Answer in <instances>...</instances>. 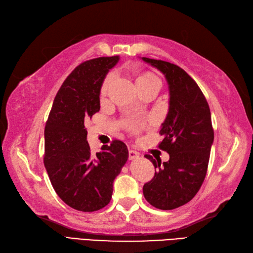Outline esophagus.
Here are the masks:
<instances>
[{"label":"esophagus","instance_id":"obj_1","mask_svg":"<svg viewBox=\"0 0 253 253\" xmlns=\"http://www.w3.org/2000/svg\"><path fill=\"white\" fill-rule=\"evenodd\" d=\"M139 158V153L134 150H128V159L130 160H136Z\"/></svg>","mask_w":253,"mask_h":253}]
</instances>
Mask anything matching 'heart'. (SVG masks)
<instances>
[{
	"label": "heart",
	"instance_id": "1",
	"mask_svg": "<svg viewBox=\"0 0 253 253\" xmlns=\"http://www.w3.org/2000/svg\"><path fill=\"white\" fill-rule=\"evenodd\" d=\"M113 80H114L113 74H108L105 80H104L102 88H101V95L102 96H105L107 94L110 84H113ZM135 84H136L137 89H139V88L148 87V85H153V84L161 85V80H160L159 77L156 76L155 74L151 72H143V73L138 74V75L135 77Z\"/></svg>",
	"mask_w": 253,
	"mask_h": 253
}]
</instances>
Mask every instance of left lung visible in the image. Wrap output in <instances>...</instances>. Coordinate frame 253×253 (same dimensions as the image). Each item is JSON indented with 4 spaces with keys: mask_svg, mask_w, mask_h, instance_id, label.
<instances>
[{
    "mask_svg": "<svg viewBox=\"0 0 253 253\" xmlns=\"http://www.w3.org/2000/svg\"><path fill=\"white\" fill-rule=\"evenodd\" d=\"M141 59L164 74L169 90V113L160 130L163 140L159 144L169 160L161 164V160L145 156L158 170L144 184L143 193L153 207L171 211L192 200L205 179L213 143L211 109L198 84L181 67Z\"/></svg>",
    "mask_w": 253,
    "mask_h": 253,
    "instance_id": "obj_1",
    "label": "left lung"
}]
</instances>
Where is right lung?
Segmentation results:
<instances>
[{
  "label": "right lung",
  "mask_w": 253,
  "mask_h": 253,
  "mask_svg": "<svg viewBox=\"0 0 253 253\" xmlns=\"http://www.w3.org/2000/svg\"><path fill=\"white\" fill-rule=\"evenodd\" d=\"M118 55L79 64L61 85L45 126L44 164L55 193L65 204L91 212L112 199L113 183L128 158L126 144L114 140L91 152L84 122L100 110V92Z\"/></svg>",
  "instance_id": "obj_1"
}]
</instances>
